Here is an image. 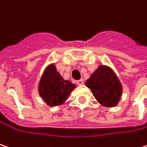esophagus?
<instances>
[{
  "label": "esophagus",
  "mask_w": 147,
  "mask_h": 147,
  "mask_svg": "<svg viewBox=\"0 0 147 147\" xmlns=\"http://www.w3.org/2000/svg\"><path fill=\"white\" fill-rule=\"evenodd\" d=\"M76 84H77L78 85H82L84 84V80H79L76 81Z\"/></svg>",
  "instance_id": "obj_1"
}]
</instances>
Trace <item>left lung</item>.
I'll use <instances>...</instances> for the list:
<instances>
[{
  "mask_svg": "<svg viewBox=\"0 0 147 147\" xmlns=\"http://www.w3.org/2000/svg\"><path fill=\"white\" fill-rule=\"evenodd\" d=\"M85 84L104 107H112L119 102L122 86L116 75L108 67L100 66L86 80Z\"/></svg>",
  "mask_w": 147,
  "mask_h": 147,
  "instance_id": "8db88e82",
  "label": "left lung"
}]
</instances>
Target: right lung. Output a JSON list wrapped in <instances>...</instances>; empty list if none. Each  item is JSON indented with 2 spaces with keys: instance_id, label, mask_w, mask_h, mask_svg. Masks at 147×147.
I'll list each match as a JSON object with an SVG mask.
<instances>
[{
  "instance_id": "1",
  "label": "right lung",
  "mask_w": 147,
  "mask_h": 147,
  "mask_svg": "<svg viewBox=\"0 0 147 147\" xmlns=\"http://www.w3.org/2000/svg\"><path fill=\"white\" fill-rule=\"evenodd\" d=\"M76 88L74 84L64 80L53 64L45 69L39 84V94L50 107L63 104Z\"/></svg>"
}]
</instances>
